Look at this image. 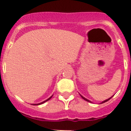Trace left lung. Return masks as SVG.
<instances>
[{
	"label": "left lung",
	"instance_id": "obj_1",
	"mask_svg": "<svg viewBox=\"0 0 131 131\" xmlns=\"http://www.w3.org/2000/svg\"><path fill=\"white\" fill-rule=\"evenodd\" d=\"M81 97H82V98L83 99V100H85V101L89 102H91L90 101V100H87V99H86V98H85V97H83L82 95H81ZM111 98H112V97H110V98L107 99V100H104V101L102 102V103H104V102H107V101H108V100H110V99H111Z\"/></svg>",
	"mask_w": 131,
	"mask_h": 131
}]
</instances>
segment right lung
Here are the masks:
<instances>
[{
  "instance_id": "add662e5",
  "label": "right lung",
  "mask_w": 131,
  "mask_h": 131,
  "mask_svg": "<svg viewBox=\"0 0 131 131\" xmlns=\"http://www.w3.org/2000/svg\"><path fill=\"white\" fill-rule=\"evenodd\" d=\"M52 97V96L50 97V98H48V100H46V101H44V102H40V103H39V104H34V105H38V104H43V103H44V102H47L48 101V100H50V99Z\"/></svg>"
}]
</instances>
